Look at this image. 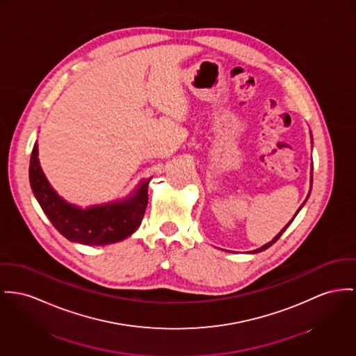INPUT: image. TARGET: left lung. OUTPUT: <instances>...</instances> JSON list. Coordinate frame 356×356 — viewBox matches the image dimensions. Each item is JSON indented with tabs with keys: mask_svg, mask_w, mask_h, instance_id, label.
I'll return each instance as SVG.
<instances>
[{
	"mask_svg": "<svg viewBox=\"0 0 356 356\" xmlns=\"http://www.w3.org/2000/svg\"><path fill=\"white\" fill-rule=\"evenodd\" d=\"M310 190H312V179H310ZM309 194H310V191H309ZM309 194H308V197H309ZM308 197H307V200H308ZM307 200H305V201H304V204H302V205H301V208H302V207H304V205H305V202H307ZM301 208H300V209H298V211H297V213L294 214V217H296V216H297V214H298V212H300V211H301ZM294 217H293V218H291V221H293V220H294ZM291 221H289V224H286V225H284V229H282V231H281V232H280V234H278V235H277V236L274 237V238H273V240H271V241H270V243H267V244H264V245H261V248H257V250H254V251H251V252H252V254H258V252H261V251H264V250H267V248H268V247H271V245H273V244H274V243H275V241H277V240H278V238H280V237H281V235H282V234H284V229H286V228H287V227H289V225H290V224H291Z\"/></svg>",
	"mask_w": 356,
	"mask_h": 356,
	"instance_id": "8db88e82",
	"label": "left lung"
}]
</instances>
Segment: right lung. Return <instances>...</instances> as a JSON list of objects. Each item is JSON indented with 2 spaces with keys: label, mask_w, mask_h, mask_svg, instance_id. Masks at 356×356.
<instances>
[{
  "label": "right lung",
  "mask_w": 356,
  "mask_h": 356,
  "mask_svg": "<svg viewBox=\"0 0 356 356\" xmlns=\"http://www.w3.org/2000/svg\"><path fill=\"white\" fill-rule=\"evenodd\" d=\"M38 155L39 149L35 143L29 162L31 188L60 235L86 245H106L127 238L139 228L148 202L149 179L142 181L124 200L83 209L67 202L52 189Z\"/></svg>",
  "instance_id": "right-lung-1"
}]
</instances>
